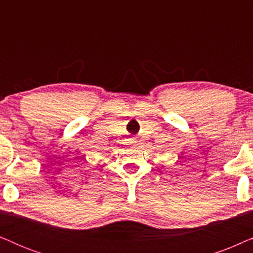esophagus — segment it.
<instances>
[{
  "mask_svg": "<svg viewBox=\"0 0 253 253\" xmlns=\"http://www.w3.org/2000/svg\"><path fill=\"white\" fill-rule=\"evenodd\" d=\"M134 143H136V139H134V138H131L130 144H134Z\"/></svg>",
  "mask_w": 253,
  "mask_h": 253,
  "instance_id": "esophagus-1",
  "label": "esophagus"
}]
</instances>
